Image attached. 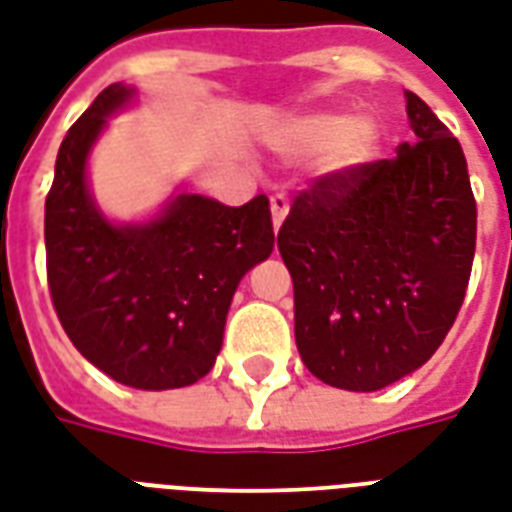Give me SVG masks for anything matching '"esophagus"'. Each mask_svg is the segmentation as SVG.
Listing matches in <instances>:
<instances>
[{"label":"esophagus","instance_id":"34e87169","mask_svg":"<svg viewBox=\"0 0 512 512\" xmlns=\"http://www.w3.org/2000/svg\"><path fill=\"white\" fill-rule=\"evenodd\" d=\"M287 211H290V200H287L282 192L271 195V214H274V227H279L282 222H285Z\"/></svg>","mask_w":512,"mask_h":512}]
</instances>
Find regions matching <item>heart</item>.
Here are the masks:
<instances>
[{"label": "heart", "instance_id": "b5f03b06", "mask_svg": "<svg viewBox=\"0 0 512 512\" xmlns=\"http://www.w3.org/2000/svg\"><path fill=\"white\" fill-rule=\"evenodd\" d=\"M282 146L295 157H325L333 165H363L377 151V127L372 121H352L339 113H317L293 121L282 135Z\"/></svg>", "mask_w": 512, "mask_h": 512}]
</instances>
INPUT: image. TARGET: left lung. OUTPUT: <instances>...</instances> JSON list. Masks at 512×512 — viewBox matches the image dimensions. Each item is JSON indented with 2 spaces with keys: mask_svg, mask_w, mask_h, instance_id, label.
I'll return each mask as SVG.
<instances>
[{
  "mask_svg": "<svg viewBox=\"0 0 512 512\" xmlns=\"http://www.w3.org/2000/svg\"><path fill=\"white\" fill-rule=\"evenodd\" d=\"M407 119L415 143L314 179L276 236L301 361L342 391H380L423 366L467 295L478 206L464 151L412 92Z\"/></svg>",
  "mask_w": 512,
  "mask_h": 512,
  "instance_id": "obj_1",
  "label": "left lung"
}]
</instances>
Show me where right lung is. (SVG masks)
<instances>
[{
    "label": "right lung",
    "instance_id": "obj_1",
    "mask_svg": "<svg viewBox=\"0 0 512 512\" xmlns=\"http://www.w3.org/2000/svg\"><path fill=\"white\" fill-rule=\"evenodd\" d=\"M130 94L111 83L64 135L45 198V271L86 361L121 385L168 391L211 372L233 293L274 252V225L266 195L236 208L179 195L149 225L105 222L86 189V154Z\"/></svg>",
    "mask_w": 512,
    "mask_h": 512
}]
</instances>
